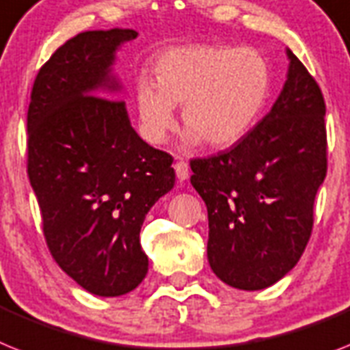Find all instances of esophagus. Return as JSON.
<instances>
[{
	"instance_id": "esophagus-1",
	"label": "esophagus",
	"mask_w": 350,
	"mask_h": 350,
	"mask_svg": "<svg viewBox=\"0 0 350 350\" xmlns=\"http://www.w3.org/2000/svg\"><path fill=\"white\" fill-rule=\"evenodd\" d=\"M175 173H177V178L180 182L187 180L189 178V166H187V163H184V161H178V163H175Z\"/></svg>"
}]
</instances>
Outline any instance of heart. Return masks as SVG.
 Here are the masks:
<instances>
[{
  "instance_id": "obj_1",
  "label": "heart",
  "mask_w": 350,
  "mask_h": 350,
  "mask_svg": "<svg viewBox=\"0 0 350 350\" xmlns=\"http://www.w3.org/2000/svg\"><path fill=\"white\" fill-rule=\"evenodd\" d=\"M154 80H135L134 103L139 132L161 144L177 125L175 107L182 105V148L204 141L227 148L254 129L272 89L267 59L250 48L189 44L166 50L154 66Z\"/></svg>"
}]
</instances>
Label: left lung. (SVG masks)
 <instances>
[{
  "instance_id": "8db88e82",
  "label": "left lung",
  "mask_w": 350,
  "mask_h": 350,
  "mask_svg": "<svg viewBox=\"0 0 350 350\" xmlns=\"http://www.w3.org/2000/svg\"><path fill=\"white\" fill-rule=\"evenodd\" d=\"M286 57V82L267 116L224 154L191 161L211 270L245 291L275 284L299 262L327 172L324 96L290 48Z\"/></svg>"
}]
</instances>
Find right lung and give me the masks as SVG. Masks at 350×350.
<instances>
[{
    "label": "right lung",
    "mask_w": 350,
    "mask_h": 350,
    "mask_svg": "<svg viewBox=\"0 0 350 350\" xmlns=\"http://www.w3.org/2000/svg\"><path fill=\"white\" fill-rule=\"evenodd\" d=\"M137 31L89 30L37 73L28 107V177L46 243L83 290L120 297L148 272L143 221L175 186L173 159L130 125L114 75L116 53ZM103 96V98H100Z\"/></svg>",
    "instance_id": "obj_1"
}]
</instances>
